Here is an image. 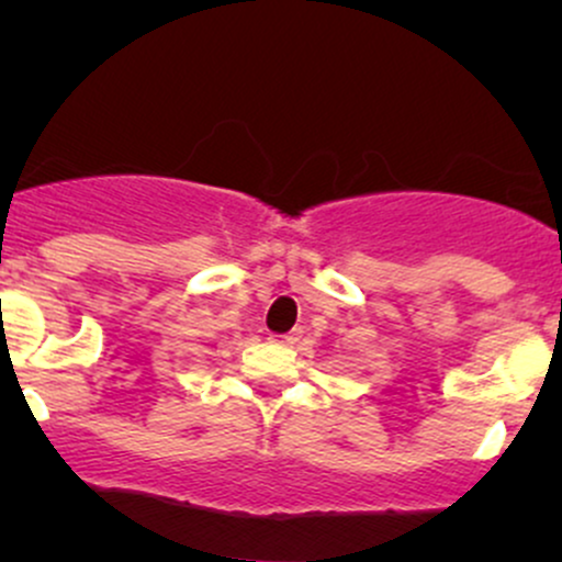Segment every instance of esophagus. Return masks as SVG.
<instances>
[{
  "label": "esophagus",
  "instance_id": "esophagus-1",
  "mask_svg": "<svg viewBox=\"0 0 562 562\" xmlns=\"http://www.w3.org/2000/svg\"><path fill=\"white\" fill-rule=\"evenodd\" d=\"M274 344H280V346H295L301 340V330H293V333H288V335H274Z\"/></svg>",
  "mask_w": 562,
  "mask_h": 562
}]
</instances>
